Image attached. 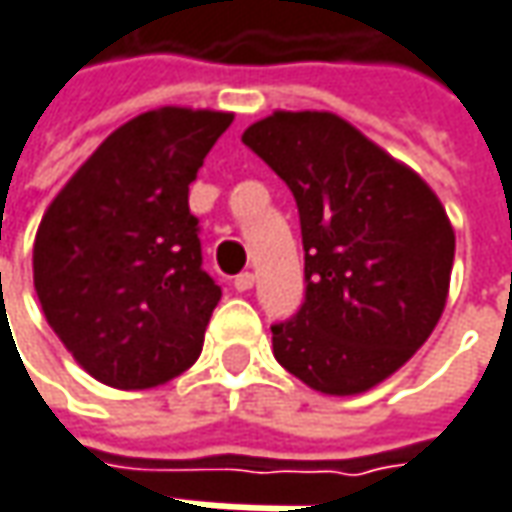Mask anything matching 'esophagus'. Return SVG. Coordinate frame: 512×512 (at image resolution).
Masks as SVG:
<instances>
[{
    "label": "esophagus",
    "instance_id": "esophagus-1",
    "mask_svg": "<svg viewBox=\"0 0 512 512\" xmlns=\"http://www.w3.org/2000/svg\"><path fill=\"white\" fill-rule=\"evenodd\" d=\"M233 287H236L239 293H245V290H250V287H253V273H250V270H245V273H239V276L233 279Z\"/></svg>",
    "mask_w": 512,
    "mask_h": 512
}]
</instances>
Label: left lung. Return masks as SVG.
<instances>
[{"label": "left lung", "mask_w": 512, "mask_h": 512, "mask_svg": "<svg viewBox=\"0 0 512 512\" xmlns=\"http://www.w3.org/2000/svg\"><path fill=\"white\" fill-rule=\"evenodd\" d=\"M293 193L305 302L270 327L276 362L330 396L396 373L442 316L456 236L436 193L336 113H273L242 136Z\"/></svg>", "instance_id": "8db88e82"}]
</instances>
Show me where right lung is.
Returning a JSON list of instances; mask_svg holds the SVG:
<instances>
[{"instance_id":"add662e5","label":"right lung","mask_w":512,"mask_h":512,"mask_svg":"<svg viewBox=\"0 0 512 512\" xmlns=\"http://www.w3.org/2000/svg\"><path fill=\"white\" fill-rule=\"evenodd\" d=\"M233 113L159 108L113 130L50 202L33 285L53 333L93 379L148 390L199 359L222 299L187 207Z\"/></svg>"}]
</instances>
